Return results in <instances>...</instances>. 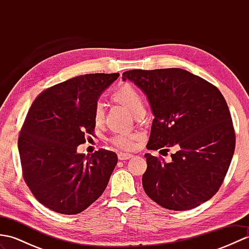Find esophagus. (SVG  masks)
<instances>
[{
    "label": "esophagus",
    "instance_id": "obj_1",
    "mask_svg": "<svg viewBox=\"0 0 249 249\" xmlns=\"http://www.w3.org/2000/svg\"><path fill=\"white\" fill-rule=\"evenodd\" d=\"M133 157V155L129 154V153H122L120 152L118 154V158L120 160H129V158Z\"/></svg>",
    "mask_w": 249,
    "mask_h": 249
}]
</instances>
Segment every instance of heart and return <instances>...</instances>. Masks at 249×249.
<instances>
[{"instance_id":"heart-1","label":"heart","mask_w":249,"mask_h":249,"mask_svg":"<svg viewBox=\"0 0 249 249\" xmlns=\"http://www.w3.org/2000/svg\"><path fill=\"white\" fill-rule=\"evenodd\" d=\"M111 97L115 103L124 106L129 109L131 112L135 113L137 110L143 107V102L140 93L137 89L130 86L128 83L121 84L114 89V92L111 95ZM104 118V109L102 104H96L93 111V119L96 124H99ZM136 136L131 134H120L113 136L111 138V142L116 146L122 147V149H130L133 146V141L135 140Z\"/></svg>"}]
</instances>
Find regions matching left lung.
I'll use <instances>...</instances> for the list:
<instances>
[{"instance_id": "8db88e82", "label": "left lung", "mask_w": 249, "mask_h": 249, "mask_svg": "<svg viewBox=\"0 0 249 249\" xmlns=\"http://www.w3.org/2000/svg\"><path fill=\"white\" fill-rule=\"evenodd\" d=\"M142 89L154 120L147 150L168 151L172 160L145 154V194L162 208L194 209L218 192L235 149L230 111L219 89L181 68L133 70L123 80Z\"/></svg>"}]
</instances>
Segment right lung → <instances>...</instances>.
<instances>
[{
  "label": "right lung",
  "mask_w": 249,
  "mask_h": 249,
  "mask_svg": "<svg viewBox=\"0 0 249 249\" xmlns=\"http://www.w3.org/2000/svg\"><path fill=\"white\" fill-rule=\"evenodd\" d=\"M120 73H87L41 92L21 127L18 149L23 178L34 197L54 212L81 213L107 187L118 162L114 152L78 154L93 135L99 95Z\"/></svg>",
  "instance_id": "right-lung-1"
}]
</instances>
